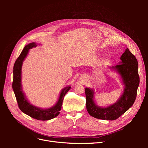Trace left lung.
I'll return each mask as SVG.
<instances>
[{"label": "left lung", "mask_w": 148, "mask_h": 148, "mask_svg": "<svg viewBox=\"0 0 148 148\" xmlns=\"http://www.w3.org/2000/svg\"><path fill=\"white\" fill-rule=\"evenodd\" d=\"M119 64L111 69L120 75L124 84V90L119 100L112 105L101 107L94 101L95 92L92 89L86 88V106L89 114L92 117L107 120H114L123 114L133 106L136 97L137 89L140 84L138 64L133 53L126 49L120 57Z\"/></svg>", "instance_id": "1"}]
</instances>
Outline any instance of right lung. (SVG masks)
<instances>
[{
  "mask_svg": "<svg viewBox=\"0 0 148 148\" xmlns=\"http://www.w3.org/2000/svg\"><path fill=\"white\" fill-rule=\"evenodd\" d=\"M37 46L35 42L29 43L26 45L22 51L20 56L15 61L13 66V81L12 88L14 91L18 106L20 109L25 114L33 119L39 120H49L56 117L60 114L64 97L68 92L71 86H68L61 91L59 99L56 104L49 109H42L31 104L26 99L21 87V67L23 62L27 56L30 49Z\"/></svg>",
  "mask_w": 148,
  "mask_h": 148,
  "instance_id": "right-lung-1",
  "label": "right lung"
}]
</instances>
